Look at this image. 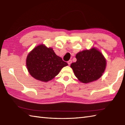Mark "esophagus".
I'll use <instances>...</instances> for the list:
<instances>
[{"label":"esophagus","instance_id":"obj_1","mask_svg":"<svg viewBox=\"0 0 125 125\" xmlns=\"http://www.w3.org/2000/svg\"><path fill=\"white\" fill-rule=\"evenodd\" d=\"M71 63H72V61H71V60H69V61H68V64L69 65H70V64H71Z\"/></svg>","mask_w":125,"mask_h":125}]
</instances>
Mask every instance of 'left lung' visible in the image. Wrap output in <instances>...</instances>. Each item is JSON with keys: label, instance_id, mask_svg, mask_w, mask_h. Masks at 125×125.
I'll list each match as a JSON object with an SVG mask.
<instances>
[{"label": "left lung", "instance_id": "obj_1", "mask_svg": "<svg viewBox=\"0 0 125 125\" xmlns=\"http://www.w3.org/2000/svg\"><path fill=\"white\" fill-rule=\"evenodd\" d=\"M77 61L71 63L76 77L84 83L96 81L102 76L106 61L99 51L95 48L83 50L76 56Z\"/></svg>", "mask_w": 125, "mask_h": 125}]
</instances>
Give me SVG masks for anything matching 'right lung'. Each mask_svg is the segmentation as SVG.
I'll return each instance as SVG.
<instances>
[{
    "label": "right lung",
    "mask_w": 125,
    "mask_h": 125,
    "mask_svg": "<svg viewBox=\"0 0 125 125\" xmlns=\"http://www.w3.org/2000/svg\"><path fill=\"white\" fill-rule=\"evenodd\" d=\"M68 63L55 54L51 48L37 46L27 56L26 65L31 75L42 82L52 80Z\"/></svg>",
    "instance_id": "1"
}]
</instances>
